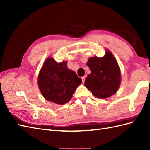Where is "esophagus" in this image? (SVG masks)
I'll return each instance as SVG.
<instances>
[{
    "label": "esophagus",
    "mask_w": 150,
    "mask_h": 150,
    "mask_svg": "<svg viewBox=\"0 0 150 150\" xmlns=\"http://www.w3.org/2000/svg\"><path fill=\"white\" fill-rule=\"evenodd\" d=\"M85 79H86L85 76H84V77H82V82H83V83H84V81H85Z\"/></svg>",
    "instance_id": "1"
}]
</instances>
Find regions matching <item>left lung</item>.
I'll return each mask as SVG.
<instances>
[{
	"mask_svg": "<svg viewBox=\"0 0 150 150\" xmlns=\"http://www.w3.org/2000/svg\"><path fill=\"white\" fill-rule=\"evenodd\" d=\"M87 66L91 73L86 78L84 85L94 96L100 98L110 97L119 90L120 71L113 54L106 50L103 57L89 59Z\"/></svg>",
	"mask_w": 150,
	"mask_h": 150,
	"instance_id": "obj_1",
	"label": "left lung"
}]
</instances>
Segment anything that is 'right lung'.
Segmentation results:
<instances>
[{
    "label": "right lung",
    "mask_w": 150,
    "mask_h": 150,
    "mask_svg": "<svg viewBox=\"0 0 150 150\" xmlns=\"http://www.w3.org/2000/svg\"><path fill=\"white\" fill-rule=\"evenodd\" d=\"M81 83L82 79L68 68L66 61L58 63L52 57L44 62L38 77V84L44 98L61 105L71 100Z\"/></svg>",
    "instance_id": "right-lung-1"
}]
</instances>
